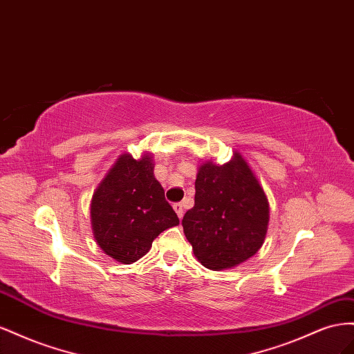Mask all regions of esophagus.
<instances>
[{"label":"esophagus","instance_id":"esophagus-1","mask_svg":"<svg viewBox=\"0 0 354 354\" xmlns=\"http://www.w3.org/2000/svg\"><path fill=\"white\" fill-rule=\"evenodd\" d=\"M174 209H175V212H176V215H178L179 219L184 216V206H183V203H175V205H174Z\"/></svg>","mask_w":354,"mask_h":354}]
</instances>
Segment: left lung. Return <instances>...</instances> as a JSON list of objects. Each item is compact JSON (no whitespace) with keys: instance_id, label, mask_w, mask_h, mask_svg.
Masks as SVG:
<instances>
[{"instance_id":"8db88e82","label":"left lung","mask_w":354,"mask_h":354,"mask_svg":"<svg viewBox=\"0 0 354 354\" xmlns=\"http://www.w3.org/2000/svg\"><path fill=\"white\" fill-rule=\"evenodd\" d=\"M268 201L240 154L222 166L210 161L198 170L194 207L183 227L196 258L210 270L236 267L264 243Z\"/></svg>"}]
</instances>
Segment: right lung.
Segmentation results:
<instances>
[{"label": "right lung", "instance_id": "add662e5", "mask_svg": "<svg viewBox=\"0 0 354 354\" xmlns=\"http://www.w3.org/2000/svg\"><path fill=\"white\" fill-rule=\"evenodd\" d=\"M90 214L97 245L123 264L142 258L161 231L179 224L149 156H121L96 189Z\"/></svg>", "mask_w": 354, "mask_h": 354}]
</instances>
